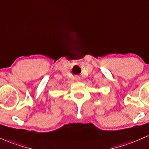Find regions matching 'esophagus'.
I'll use <instances>...</instances> for the list:
<instances>
[{
    "label": "esophagus",
    "instance_id": "obj_1",
    "mask_svg": "<svg viewBox=\"0 0 149 149\" xmlns=\"http://www.w3.org/2000/svg\"><path fill=\"white\" fill-rule=\"evenodd\" d=\"M74 80H75V81H81V77H80V76H75Z\"/></svg>",
    "mask_w": 149,
    "mask_h": 149
}]
</instances>
